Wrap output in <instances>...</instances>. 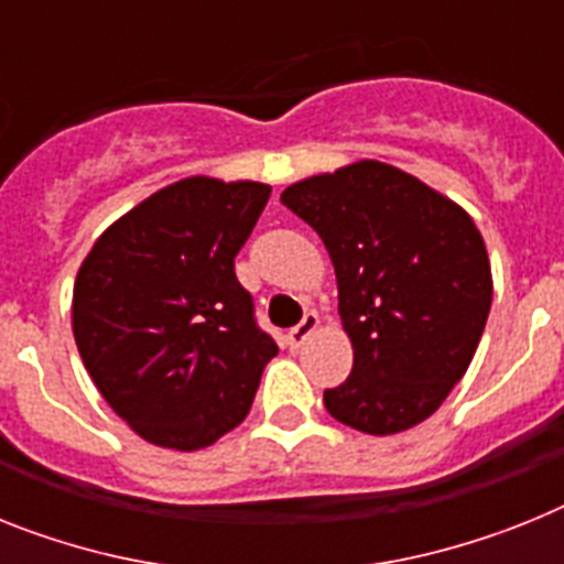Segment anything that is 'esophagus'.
<instances>
[{
	"label": "esophagus",
	"instance_id": "1",
	"mask_svg": "<svg viewBox=\"0 0 564 564\" xmlns=\"http://www.w3.org/2000/svg\"><path fill=\"white\" fill-rule=\"evenodd\" d=\"M318 324H321L318 315H315V312H306L304 321H301L297 326H292L290 333H286V344H290L292 349H297L312 333H315V329H318Z\"/></svg>",
	"mask_w": 564,
	"mask_h": 564
}]
</instances>
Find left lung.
Returning <instances> with one entry per match:
<instances>
[{
  "instance_id": "1",
  "label": "left lung",
  "mask_w": 564,
  "mask_h": 564,
  "mask_svg": "<svg viewBox=\"0 0 564 564\" xmlns=\"http://www.w3.org/2000/svg\"><path fill=\"white\" fill-rule=\"evenodd\" d=\"M281 203L324 240L352 340V372L324 392L326 410L370 435L415 427L462 381L485 333L494 278L479 229L378 160L292 183Z\"/></svg>"
}]
</instances>
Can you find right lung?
<instances>
[{
    "label": "right lung",
    "instance_id": "right-lung-1",
    "mask_svg": "<svg viewBox=\"0 0 564 564\" xmlns=\"http://www.w3.org/2000/svg\"><path fill=\"white\" fill-rule=\"evenodd\" d=\"M272 188L186 177L108 226L74 283V338L102 399L158 447L200 451L246 419L278 355L235 254Z\"/></svg>",
    "mask_w": 564,
    "mask_h": 564
}]
</instances>
